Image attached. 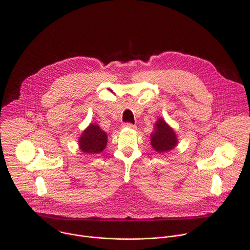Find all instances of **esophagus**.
Wrapping results in <instances>:
<instances>
[{
    "label": "esophagus",
    "mask_w": 250,
    "mask_h": 250,
    "mask_svg": "<svg viewBox=\"0 0 250 250\" xmlns=\"http://www.w3.org/2000/svg\"><path fill=\"white\" fill-rule=\"evenodd\" d=\"M124 127H127V128H135V125H133L132 124H129V123H125L124 124Z\"/></svg>",
    "instance_id": "obj_1"
}]
</instances>
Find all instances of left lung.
Listing matches in <instances>:
<instances>
[{
	"mask_svg": "<svg viewBox=\"0 0 250 250\" xmlns=\"http://www.w3.org/2000/svg\"><path fill=\"white\" fill-rule=\"evenodd\" d=\"M153 129L150 134V144L156 152H168L177 146V134L164 119L158 118Z\"/></svg>",
	"mask_w": 250,
	"mask_h": 250,
	"instance_id": "8db88e82",
	"label": "left lung"
}]
</instances>
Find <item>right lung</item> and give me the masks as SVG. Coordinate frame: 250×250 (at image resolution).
Here are the masks:
<instances>
[{
  "label": "right lung",
  "instance_id": "obj_1",
  "mask_svg": "<svg viewBox=\"0 0 250 250\" xmlns=\"http://www.w3.org/2000/svg\"><path fill=\"white\" fill-rule=\"evenodd\" d=\"M108 142V135L96 124H90L79 137V149L84 154H98L102 152Z\"/></svg>",
  "mask_w": 250,
  "mask_h": 250
}]
</instances>
